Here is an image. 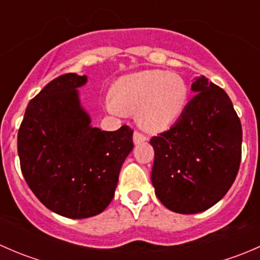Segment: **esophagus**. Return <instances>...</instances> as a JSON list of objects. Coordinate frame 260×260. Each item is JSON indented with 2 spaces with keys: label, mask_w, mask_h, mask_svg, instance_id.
Here are the masks:
<instances>
[{
  "label": "esophagus",
  "mask_w": 260,
  "mask_h": 260,
  "mask_svg": "<svg viewBox=\"0 0 260 260\" xmlns=\"http://www.w3.org/2000/svg\"><path fill=\"white\" fill-rule=\"evenodd\" d=\"M146 140H147V138H146L145 135H142V133L138 132V131H135V133H133V142H135L136 145L145 142Z\"/></svg>",
  "instance_id": "1"
}]
</instances>
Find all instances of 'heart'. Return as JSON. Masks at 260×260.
<instances>
[{
    "label": "heart",
    "mask_w": 260,
    "mask_h": 260,
    "mask_svg": "<svg viewBox=\"0 0 260 260\" xmlns=\"http://www.w3.org/2000/svg\"><path fill=\"white\" fill-rule=\"evenodd\" d=\"M188 85L179 74L165 70H143L125 75L112 88L106 103L111 113H136L147 132H161L174 124L188 102Z\"/></svg>",
    "instance_id": "b5f03b06"
}]
</instances>
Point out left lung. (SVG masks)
Here are the masks:
<instances>
[{
    "label": "left lung",
    "mask_w": 260,
    "mask_h": 260,
    "mask_svg": "<svg viewBox=\"0 0 260 260\" xmlns=\"http://www.w3.org/2000/svg\"><path fill=\"white\" fill-rule=\"evenodd\" d=\"M191 89L196 94L179 120L149 141L154 192L180 214L205 211L221 200L242 159V123L224 89L204 77Z\"/></svg>",
    "instance_id": "1"
}]
</instances>
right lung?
I'll return each instance as SVG.
<instances>
[{"label": "right lung", "instance_id": "1", "mask_svg": "<svg viewBox=\"0 0 260 260\" xmlns=\"http://www.w3.org/2000/svg\"><path fill=\"white\" fill-rule=\"evenodd\" d=\"M86 77L68 73L51 80L26 108L17 135L21 172L51 211L85 219L114 196L120 167L133 149V129L91 127L77 88Z\"/></svg>", "mask_w": 260, "mask_h": 260}]
</instances>
